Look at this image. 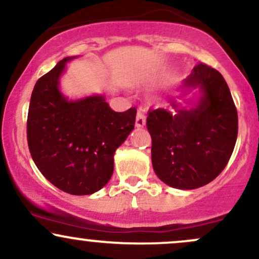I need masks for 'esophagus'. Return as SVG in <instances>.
Listing matches in <instances>:
<instances>
[{
	"label": "esophagus",
	"mask_w": 259,
	"mask_h": 259,
	"mask_svg": "<svg viewBox=\"0 0 259 259\" xmlns=\"http://www.w3.org/2000/svg\"><path fill=\"white\" fill-rule=\"evenodd\" d=\"M145 124H146V115H145L144 110L140 108V109H138V113H136L135 125L138 127H143Z\"/></svg>",
	"instance_id": "34e87169"
}]
</instances>
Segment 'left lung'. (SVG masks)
I'll return each mask as SVG.
<instances>
[{"mask_svg":"<svg viewBox=\"0 0 259 259\" xmlns=\"http://www.w3.org/2000/svg\"><path fill=\"white\" fill-rule=\"evenodd\" d=\"M183 86L200 87L203 97L197 108L184 109L172 99V110H149L146 126L157 177L173 188L195 189L226 167L237 139L238 118L225 78L211 66L199 62Z\"/></svg>","mask_w":259,"mask_h":259,"instance_id":"left-lung-1","label":"left lung"}]
</instances>
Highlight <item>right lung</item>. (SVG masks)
Masks as SVG:
<instances>
[{
	"label": "right lung",
	"mask_w": 259,
	"mask_h": 259,
	"mask_svg": "<svg viewBox=\"0 0 259 259\" xmlns=\"http://www.w3.org/2000/svg\"><path fill=\"white\" fill-rule=\"evenodd\" d=\"M65 58L36 81L27 119V140L38 169L56 188L88 195L108 183L114 152L134 129L136 109H110L102 96L67 101L59 91Z\"/></svg>",
	"instance_id": "1"
}]
</instances>
